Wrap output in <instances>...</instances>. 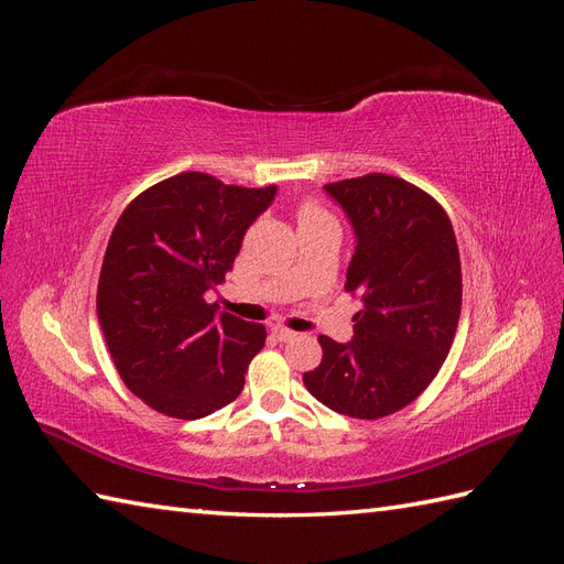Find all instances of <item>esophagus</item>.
Listing matches in <instances>:
<instances>
[{"label": "esophagus", "instance_id": "obj_1", "mask_svg": "<svg viewBox=\"0 0 564 564\" xmlns=\"http://www.w3.org/2000/svg\"><path fill=\"white\" fill-rule=\"evenodd\" d=\"M272 334H275L280 340H292V338H296V336H299V334H296V332H292V329L280 327V324H278V327H272Z\"/></svg>", "mask_w": 564, "mask_h": 564}]
</instances>
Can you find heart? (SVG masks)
<instances>
[{
	"label": "heart",
	"mask_w": 564,
	"mask_h": 564,
	"mask_svg": "<svg viewBox=\"0 0 564 564\" xmlns=\"http://www.w3.org/2000/svg\"><path fill=\"white\" fill-rule=\"evenodd\" d=\"M311 212H319V209H315V207H305L301 214H311Z\"/></svg>",
	"instance_id": "b5f03b06"
}]
</instances>
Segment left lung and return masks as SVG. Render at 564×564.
Masks as SVG:
<instances>
[{
  "instance_id": "1",
  "label": "left lung",
  "mask_w": 564,
  "mask_h": 564,
  "mask_svg": "<svg viewBox=\"0 0 564 564\" xmlns=\"http://www.w3.org/2000/svg\"><path fill=\"white\" fill-rule=\"evenodd\" d=\"M355 230L346 292L362 296L355 336H319L322 362L303 373L338 414L381 419L414 402L452 348L460 315V259L445 209L398 176L324 185Z\"/></svg>"
}]
</instances>
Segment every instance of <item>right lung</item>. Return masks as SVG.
Segmentation results:
<instances>
[{
	"mask_svg": "<svg viewBox=\"0 0 564 564\" xmlns=\"http://www.w3.org/2000/svg\"><path fill=\"white\" fill-rule=\"evenodd\" d=\"M278 185H226L185 172L148 187L119 216L100 268L96 313L119 377L160 414L195 421L245 388L265 327L216 313L247 228Z\"/></svg>",
	"mask_w": 564,
	"mask_h": 564,
	"instance_id": "obj_1",
	"label": "right lung"
}]
</instances>
